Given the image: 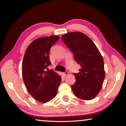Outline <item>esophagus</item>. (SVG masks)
I'll return each instance as SVG.
<instances>
[{"label":"esophagus","instance_id":"esophagus-1","mask_svg":"<svg viewBox=\"0 0 126 126\" xmlns=\"http://www.w3.org/2000/svg\"><path fill=\"white\" fill-rule=\"evenodd\" d=\"M68 74V72H67V71L65 72L64 73H63V76H67Z\"/></svg>","mask_w":126,"mask_h":126}]
</instances>
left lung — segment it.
<instances>
[{
  "label": "left lung",
  "instance_id": "8db88e82",
  "mask_svg": "<svg viewBox=\"0 0 126 126\" xmlns=\"http://www.w3.org/2000/svg\"><path fill=\"white\" fill-rule=\"evenodd\" d=\"M62 39L71 52L74 60L80 64L72 89L76 97L83 100L93 99L101 89L105 77L102 56L93 42L85 34L70 32Z\"/></svg>",
  "mask_w": 126,
  "mask_h": 126
}]
</instances>
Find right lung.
Listing matches in <instances>:
<instances>
[{
	"label": "right lung",
	"instance_id": "1",
	"mask_svg": "<svg viewBox=\"0 0 126 126\" xmlns=\"http://www.w3.org/2000/svg\"><path fill=\"white\" fill-rule=\"evenodd\" d=\"M59 37L39 38L29 44L22 63V76L25 87L34 98L42 103L50 101L56 96L61 77L53 70L49 53Z\"/></svg>",
	"mask_w": 126,
	"mask_h": 126
}]
</instances>
